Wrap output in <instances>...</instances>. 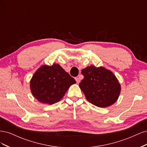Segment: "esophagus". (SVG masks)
I'll list each match as a JSON object with an SVG mask.
<instances>
[{"mask_svg": "<svg viewBox=\"0 0 147 147\" xmlns=\"http://www.w3.org/2000/svg\"><path fill=\"white\" fill-rule=\"evenodd\" d=\"M75 79V80H76L77 83H79L80 82V78L78 77H76Z\"/></svg>", "mask_w": 147, "mask_h": 147, "instance_id": "obj_1", "label": "esophagus"}]
</instances>
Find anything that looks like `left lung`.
<instances>
[{"label": "left lung", "instance_id": "8db88e82", "mask_svg": "<svg viewBox=\"0 0 147 147\" xmlns=\"http://www.w3.org/2000/svg\"><path fill=\"white\" fill-rule=\"evenodd\" d=\"M84 78L79 86L86 99L99 107H107L116 102L121 86L113 72L103 67L88 66L82 70Z\"/></svg>", "mask_w": 147, "mask_h": 147}]
</instances>
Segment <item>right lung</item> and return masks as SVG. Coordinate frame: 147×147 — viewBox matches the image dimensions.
<instances>
[{
    "instance_id": "right-lung-1",
    "label": "right lung",
    "mask_w": 147,
    "mask_h": 147,
    "mask_svg": "<svg viewBox=\"0 0 147 147\" xmlns=\"http://www.w3.org/2000/svg\"><path fill=\"white\" fill-rule=\"evenodd\" d=\"M76 83L75 79L57 64L41 66L30 80V88L34 97L43 104L59 102L69 87Z\"/></svg>"
}]
</instances>
